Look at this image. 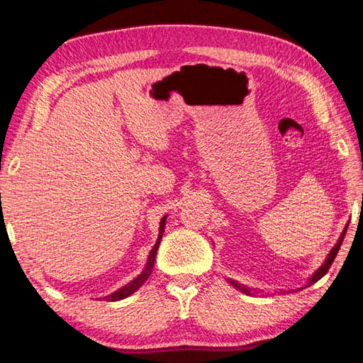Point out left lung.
Returning <instances> with one entry per match:
<instances>
[{"instance_id":"obj_1","label":"left lung","mask_w":363,"mask_h":363,"mask_svg":"<svg viewBox=\"0 0 363 363\" xmlns=\"http://www.w3.org/2000/svg\"><path fill=\"white\" fill-rule=\"evenodd\" d=\"M346 230H347V225L344 227V230H342V233H341V237H340V240H337V243L335 245L333 248H331V251L328 253V256H327V259H325V262L322 264L320 267H318L315 272H314V275H312V277L309 279V281H307V285L306 286H311V285H314L315 281H318L320 280L325 274L328 272V269L331 267V264H333V261H335V257H336V255H337V251H340V247H341V243H342V240H344V235H346ZM229 281L230 284L237 288V290H240V291H243L245 294H253L255 291L251 290V288H248V286H245V285H240V284H237V281H233V280H230L229 279ZM304 286V288H306Z\"/></svg>"}]
</instances>
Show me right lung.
<instances>
[{
  "instance_id": "add662e5",
  "label": "right lung",
  "mask_w": 363,
  "mask_h": 363,
  "mask_svg": "<svg viewBox=\"0 0 363 363\" xmlns=\"http://www.w3.org/2000/svg\"><path fill=\"white\" fill-rule=\"evenodd\" d=\"M164 224H167V216H163L162 220H160L158 238H157L155 245H153V248L150 250L149 261H147L145 269L143 270V274H139L136 279L131 280L130 284L125 285L123 288H120V290H116L115 293H112V294H108V296H106L107 301H120V299H125V298H128V296H131V294H133L134 291H138L139 288L145 284V280L150 277L152 269H153V264H155V256H157V251H158V247H160V242H162V237H163V232H164Z\"/></svg>"
}]
</instances>
